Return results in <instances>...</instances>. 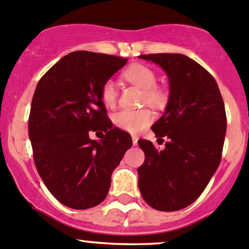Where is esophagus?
Returning a JSON list of instances; mask_svg holds the SVG:
<instances>
[{
  "instance_id": "34e87169",
  "label": "esophagus",
  "mask_w": 249,
  "mask_h": 249,
  "mask_svg": "<svg viewBox=\"0 0 249 249\" xmlns=\"http://www.w3.org/2000/svg\"><path fill=\"white\" fill-rule=\"evenodd\" d=\"M132 142H133V145H137V142H138V137L132 136Z\"/></svg>"
}]
</instances>
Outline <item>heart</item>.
I'll use <instances>...</instances> for the list:
<instances>
[{
    "label": "heart",
    "instance_id": "heart-1",
    "mask_svg": "<svg viewBox=\"0 0 249 249\" xmlns=\"http://www.w3.org/2000/svg\"><path fill=\"white\" fill-rule=\"evenodd\" d=\"M127 82L142 90V102L153 107H160L166 102V97L160 89L156 87L157 76L154 71L144 64H132L123 73ZM117 88L112 79H107L101 88L102 101L107 107H113L117 102ZM113 123L119 130L128 133H138L146 127L153 119V115L147 108L137 111L122 110L113 115Z\"/></svg>",
    "mask_w": 249,
    "mask_h": 249
}]
</instances>
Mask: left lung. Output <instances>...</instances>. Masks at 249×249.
<instances>
[{
  "mask_svg": "<svg viewBox=\"0 0 249 249\" xmlns=\"http://www.w3.org/2000/svg\"><path fill=\"white\" fill-rule=\"evenodd\" d=\"M139 58L166 72L170 97L164 115L152 125L156 137H167L164 150L138 141L145 153L138 187L154 210L173 212L196 201L219 166L227 127L225 104L213 76L190 57L151 53Z\"/></svg>",
  "mask_w": 249,
  "mask_h": 249,
  "instance_id": "obj_1",
  "label": "left lung"
}]
</instances>
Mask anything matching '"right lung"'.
Instances as JSON below:
<instances>
[{
    "label": "right lung",
    "mask_w": 249,
    "mask_h": 249,
    "mask_svg": "<svg viewBox=\"0 0 249 249\" xmlns=\"http://www.w3.org/2000/svg\"><path fill=\"white\" fill-rule=\"evenodd\" d=\"M127 58L75 51L45 72L31 102L28 132L34 161L50 193L75 210L107 198L111 174L132 146L131 136L113 127L101 88ZM91 130L103 135L92 141Z\"/></svg>",
    "instance_id": "1"
}]
</instances>
